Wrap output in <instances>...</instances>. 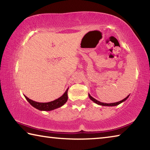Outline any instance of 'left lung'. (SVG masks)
I'll use <instances>...</instances> for the list:
<instances>
[{"label": "left lung", "instance_id": "1", "mask_svg": "<svg viewBox=\"0 0 150 150\" xmlns=\"http://www.w3.org/2000/svg\"><path fill=\"white\" fill-rule=\"evenodd\" d=\"M129 96H130V95L127 96L125 98H124L123 100H120V101H118V102H117V103H101V102H100V101L96 100L95 98H94L93 97H92V96H91L90 95V94H88V97H89L90 99H91V100H92V101H93L94 103H96V104H97V105H100V106H117V105H120V103H123V102H124V101H125V100H126L127 98H128L129 97Z\"/></svg>", "mask_w": 150, "mask_h": 150}]
</instances>
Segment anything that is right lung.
Returning a JSON list of instances; mask_svg holds the SVG:
<instances>
[{
    "label": "right lung",
    "mask_w": 150,
    "mask_h": 150,
    "mask_svg": "<svg viewBox=\"0 0 150 150\" xmlns=\"http://www.w3.org/2000/svg\"><path fill=\"white\" fill-rule=\"evenodd\" d=\"M68 89H69V88L65 91L64 94H63L62 96H60L59 98H58L57 99H55L53 101H51V102H49V103L35 102V101L30 99V98H28L26 96L24 95V96L25 98H26L28 102L36 109H38V110H42V111H50V110H54V109L61 107V106H62L66 102H67L68 99V96H67Z\"/></svg>",
    "instance_id": "obj_1"
}]
</instances>
